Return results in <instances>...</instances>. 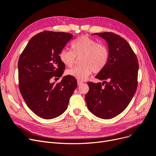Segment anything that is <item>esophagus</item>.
Listing matches in <instances>:
<instances>
[{
  "label": "esophagus",
  "instance_id": "1",
  "mask_svg": "<svg viewBox=\"0 0 156 156\" xmlns=\"http://www.w3.org/2000/svg\"><path fill=\"white\" fill-rule=\"evenodd\" d=\"M83 83V82H81V81H80V80H78V85H82Z\"/></svg>",
  "mask_w": 156,
  "mask_h": 156
}]
</instances>
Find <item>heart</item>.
I'll return each instance as SVG.
<instances>
[{"instance_id": "1", "label": "heart", "mask_w": 156, "mask_h": 156, "mask_svg": "<svg viewBox=\"0 0 156 156\" xmlns=\"http://www.w3.org/2000/svg\"><path fill=\"white\" fill-rule=\"evenodd\" d=\"M71 51L62 49L59 58L63 65L72 67L77 58L80 59L78 67L69 69L66 74L78 80H85L94 72L99 73L106 67L110 56L106 45L98 44L95 40L83 35L76 38L71 44Z\"/></svg>"}]
</instances>
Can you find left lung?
<instances>
[{"instance_id":"left-lung-1","label":"left lung","mask_w":156,"mask_h":156,"mask_svg":"<svg viewBox=\"0 0 156 156\" xmlns=\"http://www.w3.org/2000/svg\"><path fill=\"white\" fill-rule=\"evenodd\" d=\"M93 34L106 40L110 56L106 67L96 76L103 80V83H87L89 90L85 101L95 116L111 119L122 113L133 98L137 87L139 64L130 45L122 37L111 32Z\"/></svg>"}]
</instances>
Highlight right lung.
<instances>
[{"instance_id":"add662e5","label":"right lung","mask_w":156,"mask_h":156,"mask_svg":"<svg viewBox=\"0 0 156 156\" xmlns=\"http://www.w3.org/2000/svg\"><path fill=\"white\" fill-rule=\"evenodd\" d=\"M73 37L64 32H40L30 39L20 56V92L27 107L42 118L53 119L64 112L78 85L69 75L60 82H51L62 76L66 66L59 53Z\"/></svg>"}]
</instances>
